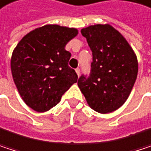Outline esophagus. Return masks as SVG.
<instances>
[{"label": "esophagus", "mask_w": 151, "mask_h": 151, "mask_svg": "<svg viewBox=\"0 0 151 151\" xmlns=\"http://www.w3.org/2000/svg\"><path fill=\"white\" fill-rule=\"evenodd\" d=\"M76 74H77V76H80V74H81V69H80L79 68H77L76 69Z\"/></svg>", "instance_id": "obj_1"}]
</instances>
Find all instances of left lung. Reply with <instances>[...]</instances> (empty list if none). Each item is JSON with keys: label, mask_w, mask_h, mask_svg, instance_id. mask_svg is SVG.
<instances>
[{"label": "left lung", "mask_w": 151, "mask_h": 151, "mask_svg": "<svg viewBox=\"0 0 151 151\" xmlns=\"http://www.w3.org/2000/svg\"><path fill=\"white\" fill-rule=\"evenodd\" d=\"M92 52L89 77L77 84L91 109L109 113L127 99L138 73L137 57L128 42L110 24H95L81 30Z\"/></svg>", "instance_id": "8db88e82"}]
</instances>
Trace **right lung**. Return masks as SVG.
I'll list each match as a JSON object with an SVG mask.
<instances>
[{
    "label": "right lung",
    "mask_w": 151,
    "mask_h": 151,
    "mask_svg": "<svg viewBox=\"0 0 151 151\" xmlns=\"http://www.w3.org/2000/svg\"><path fill=\"white\" fill-rule=\"evenodd\" d=\"M78 34L75 28L46 24L22 38L10 60L14 83L24 103L38 113L55 106L77 82L68 67L71 53L65 46Z\"/></svg>",
    "instance_id": "obj_1"
}]
</instances>
